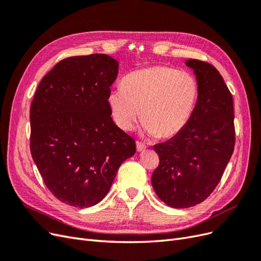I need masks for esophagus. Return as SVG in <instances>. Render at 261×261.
Here are the masks:
<instances>
[{"mask_svg":"<svg viewBox=\"0 0 261 261\" xmlns=\"http://www.w3.org/2000/svg\"><path fill=\"white\" fill-rule=\"evenodd\" d=\"M136 147H137V151H144V150L147 148V146L143 143H139V141H136Z\"/></svg>","mask_w":261,"mask_h":261,"instance_id":"obj_1","label":"esophagus"}]
</instances>
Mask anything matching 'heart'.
<instances>
[{"mask_svg":"<svg viewBox=\"0 0 261 261\" xmlns=\"http://www.w3.org/2000/svg\"><path fill=\"white\" fill-rule=\"evenodd\" d=\"M198 99L193 74L168 66L134 70L122 81V88L109 92L108 105L116 124L132 130L140 118L148 135L172 137L184 129Z\"/></svg>","mask_w":261,"mask_h":261,"instance_id":"obj_1","label":"heart"}]
</instances>
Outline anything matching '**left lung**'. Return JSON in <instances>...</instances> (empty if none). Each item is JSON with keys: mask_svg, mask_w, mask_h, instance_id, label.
<instances>
[{"mask_svg": "<svg viewBox=\"0 0 261 261\" xmlns=\"http://www.w3.org/2000/svg\"><path fill=\"white\" fill-rule=\"evenodd\" d=\"M185 64L194 70L198 99L184 129L153 146L160 164L151 177L158 197L176 209L196 206L213 192L235 143L233 99L222 76L199 60Z\"/></svg>", "mask_w": 261, "mask_h": 261, "instance_id": "1", "label": "left lung"}]
</instances>
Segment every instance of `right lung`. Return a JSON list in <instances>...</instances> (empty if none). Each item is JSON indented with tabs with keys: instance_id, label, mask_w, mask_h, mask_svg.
<instances>
[{
	"instance_id": "right-lung-1",
	"label": "right lung",
	"mask_w": 261,
	"mask_h": 261,
	"mask_svg": "<svg viewBox=\"0 0 261 261\" xmlns=\"http://www.w3.org/2000/svg\"><path fill=\"white\" fill-rule=\"evenodd\" d=\"M118 63L107 54L58 63L30 108V151L49 191L68 206L88 208L109 193L120 165L136 152L113 122L108 94Z\"/></svg>"
}]
</instances>
